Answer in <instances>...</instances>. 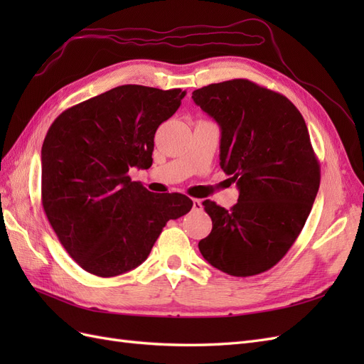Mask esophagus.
<instances>
[{
    "mask_svg": "<svg viewBox=\"0 0 364 364\" xmlns=\"http://www.w3.org/2000/svg\"><path fill=\"white\" fill-rule=\"evenodd\" d=\"M202 202L199 199H193V209L194 211H202Z\"/></svg>",
    "mask_w": 364,
    "mask_h": 364,
    "instance_id": "esophagus-1",
    "label": "esophagus"
}]
</instances>
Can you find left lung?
I'll list each match as a JSON object with an SVG mask.
<instances>
[{"mask_svg": "<svg viewBox=\"0 0 364 364\" xmlns=\"http://www.w3.org/2000/svg\"><path fill=\"white\" fill-rule=\"evenodd\" d=\"M193 100L220 126V165L240 191L230 209L203 202L213 230L199 250L218 270L253 277L278 264L299 237L321 165L304 117L282 94L234 79L196 90Z\"/></svg>", "mask_w": 364, "mask_h": 364, "instance_id": "8db88e82", "label": "left lung"}]
</instances>
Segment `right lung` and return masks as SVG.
Segmentation results:
<instances>
[{"label": "right lung", "instance_id": "obj_1", "mask_svg": "<svg viewBox=\"0 0 364 364\" xmlns=\"http://www.w3.org/2000/svg\"><path fill=\"white\" fill-rule=\"evenodd\" d=\"M185 91L123 85L63 111L42 144V206L62 246L102 278L144 262L168 220L193 208L130 179L150 168L155 134Z\"/></svg>", "mask_w": 364, "mask_h": 364}]
</instances>
